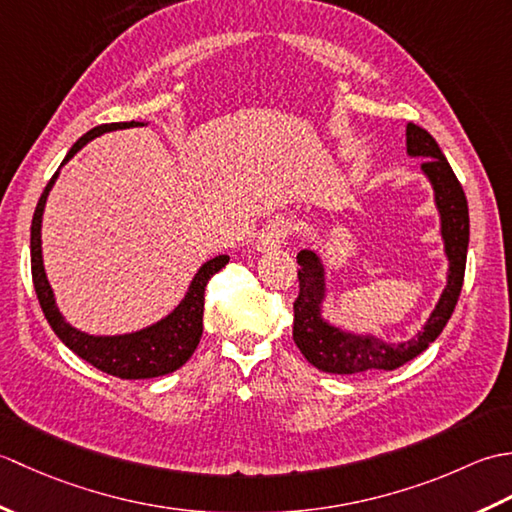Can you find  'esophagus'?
Wrapping results in <instances>:
<instances>
[{"mask_svg":"<svg viewBox=\"0 0 512 512\" xmlns=\"http://www.w3.org/2000/svg\"><path fill=\"white\" fill-rule=\"evenodd\" d=\"M290 233H292V222L286 220V217H275V220H270L262 228V233H259L255 246H257L259 253L277 250V248L284 246V242H286Z\"/></svg>","mask_w":512,"mask_h":512,"instance_id":"obj_1","label":"esophagus"}]
</instances>
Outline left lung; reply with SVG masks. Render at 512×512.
Returning a JSON list of instances; mask_svg holds the SVG:
<instances>
[{"instance_id":"left-lung-1","label":"left lung","mask_w":512,"mask_h":512,"mask_svg":"<svg viewBox=\"0 0 512 512\" xmlns=\"http://www.w3.org/2000/svg\"><path fill=\"white\" fill-rule=\"evenodd\" d=\"M407 154L422 158L420 171L433 189V204L440 215V237L447 255V286L431 310L427 323L407 341H385L369 332L343 330L323 317L325 301H328V277L325 264L314 250H301L299 264V297L295 301V339L301 354L308 363L328 374H361L369 369H385L391 372L411 358L422 354L438 339L444 325L451 319L458 303L466 250H469V204L462 191V184L455 178L451 165L444 158L427 129L409 123L407 125Z\"/></svg>"}]
</instances>
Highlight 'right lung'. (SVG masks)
<instances>
[{"label": "right lung", "instance_id": "add662e5", "mask_svg": "<svg viewBox=\"0 0 512 512\" xmlns=\"http://www.w3.org/2000/svg\"><path fill=\"white\" fill-rule=\"evenodd\" d=\"M147 123H107L90 129L88 134H83L68 156L63 158L61 167L74 158L79 149H83L90 140L99 138L114 129H127V127H140ZM59 178V171L54 173L48 187L43 189L41 198L37 202L35 215H32L30 226V268H32V284H35V292L39 299V306L46 314L50 328L59 336L65 347L81 356L83 361H88L96 369H101L105 374H112L118 378L138 380V378H156L176 372L184 363L189 361L195 347L200 343L202 336V314H204V288L209 284V279L222 270L228 264V255H217L209 262H204L198 273L193 275L191 284L184 292L180 303L173 308L167 317L160 321L147 325L143 330L125 332V334H88L63 317L57 299H54V290L48 281L46 268H43V253H41V222L43 211H46L48 195L54 187V182Z\"/></svg>", "mask_w": 512, "mask_h": 512}]
</instances>
